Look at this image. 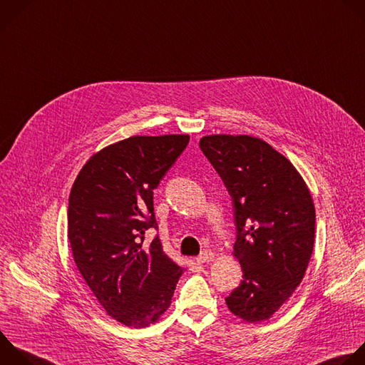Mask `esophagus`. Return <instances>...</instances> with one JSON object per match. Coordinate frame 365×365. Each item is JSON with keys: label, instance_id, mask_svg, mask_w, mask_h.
I'll return each mask as SVG.
<instances>
[{"label": "esophagus", "instance_id": "34e87169", "mask_svg": "<svg viewBox=\"0 0 365 365\" xmlns=\"http://www.w3.org/2000/svg\"><path fill=\"white\" fill-rule=\"evenodd\" d=\"M213 259H215V254H213L212 251H209V250L202 251L200 255L196 258V261H197L199 264H206V262H210V261H213Z\"/></svg>", "mask_w": 365, "mask_h": 365}]
</instances>
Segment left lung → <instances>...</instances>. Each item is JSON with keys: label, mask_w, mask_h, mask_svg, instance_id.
Listing matches in <instances>:
<instances>
[{"label": "left lung", "mask_w": 365, "mask_h": 365, "mask_svg": "<svg viewBox=\"0 0 365 365\" xmlns=\"http://www.w3.org/2000/svg\"><path fill=\"white\" fill-rule=\"evenodd\" d=\"M199 146L233 200V257L244 279L225 299L250 324L269 319L301 284L315 239V206L295 166L265 140L203 136Z\"/></svg>", "instance_id": "1"}]
</instances>
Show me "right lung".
<instances>
[{
	"label": "right lung",
	"instance_id": "obj_1",
	"mask_svg": "<svg viewBox=\"0 0 365 365\" xmlns=\"http://www.w3.org/2000/svg\"><path fill=\"white\" fill-rule=\"evenodd\" d=\"M189 143L187 135L132 136L94 153L78 172L68 197L73 259L98 304L132 328L158 322L186 271L162 248L153 190Z\"/></svg>",
	"mask_w": 365,
	"mask_h": 365
}]
</instances>
